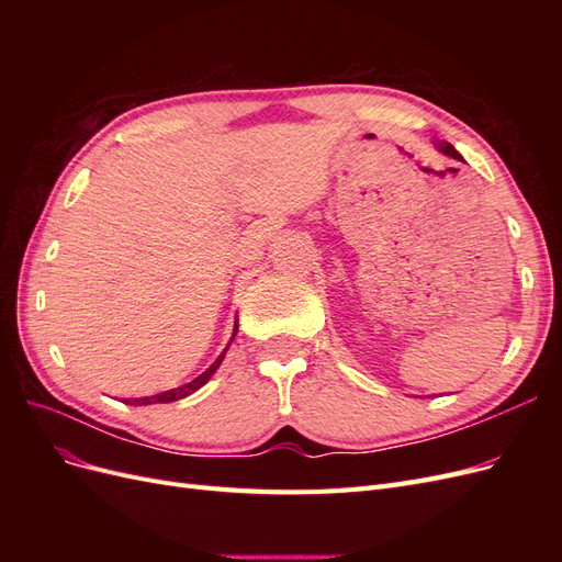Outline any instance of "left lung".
Masks as SVG:
<instances>
[{"label":"left lung","instance_id":"1","mask_svg":"<svg viewBox=\"0 0 562 562\" xmlns=\"http://www.w3.org/2000/svg\"><path fill=\"white\" fill-rule=\"evenodd\" d=\"M434 147L440 151V155H446V157H450V159L462 161V155H459V151H457L450 143H446V140H434Z\"/></svg>","mask_w":562,"mask_h":562}]
</instances>
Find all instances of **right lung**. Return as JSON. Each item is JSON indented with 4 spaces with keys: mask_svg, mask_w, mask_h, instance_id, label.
<instances>
[{
    "mask_svg": "<svg viewBox=\"0 0 562 562\" xmlns=\"http://www.w3.org/2000/svg\"><path fill=\"white\" fill-rule=\"evenodd\" d=\"M236 330H239V326H234V335H236ZM234 335H232V339H234ZM229 345H232V342H229ZM225 353H227V349L223 351V356H217L215 363H213L211 368L203 370L201 375L194 378L192 382H187V384H182V386H178V389L161 391V394H155V396H143V398H133V401H124V403H128V405H151V403H171V401H180V398H184V396H190V394H194L196 389H201L203 384H206V382L213 378V372L220 368V363H223Z\"/></svg>",
    "mask_w": 562,
    "mask_h": 562,
    "instance_id": "1",
    "label": "right lung"
}]
</instances>
